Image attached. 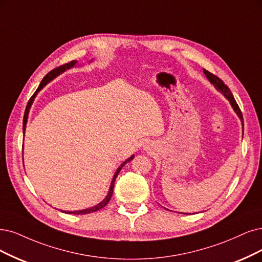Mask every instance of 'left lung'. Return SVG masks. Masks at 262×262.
Instances as JSON below:
<instances>
[{
    "label": "left lung",
    "mask_w": 262,
    "mask_h": 262,
    "mask_svg": "<svg viewBox=\"0 0 262 262\" xmlns=\"http://www.w3.org/2000/svg\"><path fill=\"white\" fill-rule=\"evenodd\" d=\"M203 72H204V74L206 75V77H207V80L215 86V89L219 92V93H221L222 95H224L226 98L228 99V101L230 102V104H231V106H232V109L234 110V112L236 113V115L238 116V119L241 120V122H242V126H243V130H244V121H243V115H242V112H241V110H239V108H238V105H237V103H236V101H235V99H234V97H233V95H232V93H231V91H230V89L229 87L222 82L219 77H217L216 75H214V74H211L210 72H208V71H206V70H203ZM181 214H183V212H181Z\"/></svg>",
    "instance_id": "8db88e82"
}]
</instances>
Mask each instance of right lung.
I'll use <instances>...</instances> for the list:
<instances>
[{"mask_svg":"<svg viewBox=\"0 0 262 262\" xmlns=\"http://www.w3.org/2000/svg\"><path fill=\"white\" fill-rule=\"evenodd\" d=\"M92 61H93V59L91 60V62H92ZM76 64H77V61H75V60H74V61H71V62H69V63H66V64H63V66H61V67H59V68H56V69H54L53 71H51L50 73L45 75V77H44V79L42 80V82H41L40 86L37 87V90L35 91V93L33 94V96L31 97L30 100L28 101L27 108H26V111H25V116H24V124H23L24 134L26 133V127H27V122H28V115H29V112H30L31 105H32V103H33V101H34V99H35L36 95L38 94V92L42 91V90H43V87H44L45 85H47L48 83H50L52 80H54L56 76H58L59 74L63 73L66 70H69V69H71V68H74ZM134 158H135V156L133 154V156H132L130 158H128L127 160L124 161V162L121 164V166H120L118 169H116V171L114 172V175H113L112 181H111V185H110V188H109V191H108V194H106V195H105V198H104L100 203H98V204L95 205V206H93V207L85 208V209H80V210H73V211H70V210H62V209H61L60 211L66 212V214H72V215H85V214H90V212H94V211H97V210H99V209L103 208L106 204H108L109 201H110V199H111V196H112V194H113L114 182H115L116 177H118V175H119V172L121 171V169L123 168V166L125 165V164H126V163H128V162H130Z\"/></svg>","mask_w":262,"mask_h":262,"instance_id":"right-lung-1","label":"right lung"}]
</instances>
